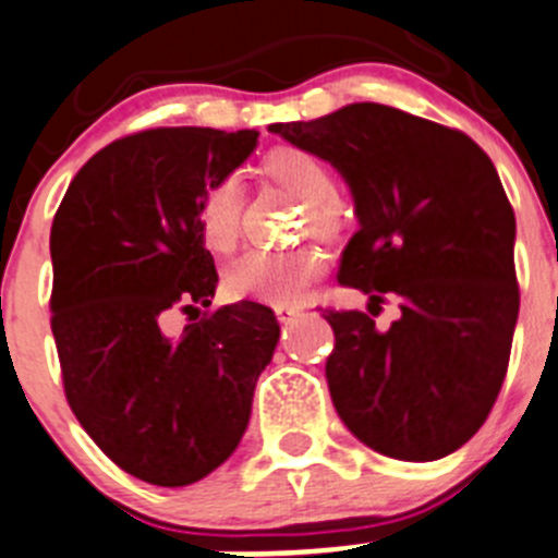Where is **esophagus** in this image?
Here are the masks:
<instances>
[{
  "mask_svg": "<svg viewBox=\"0 0 558 558\" xmlns=\"http://www.w3.org/2000/svg\"><path fill=\"white\" fill-rule=\"evenodd\" d=\"M274 313H276V318L282 320V324H288V320H293L295 315L301 313V310H299V306H290V304H276Z\"/></svg>",
  "mask_w": 558,
  "mask_h": 558,
  "instance_id": "obj_1",
  "label": "esophagus"
}]
</instances>
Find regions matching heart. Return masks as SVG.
I'll return each mask as SVG.
<instances>
[{
    "label": "heart",
    "mask_w": 558,
    "mask_h": 558,
    "mask_svg": "<svg viewBox=\"0 0 558 558\" xmlns=\"http://www.w3.org/2000/svg\"><path fill=\"white\" fill-rule=\"evenodd\" d=\"M263 171L276 185L293 193L306 204V218L315 232H329L337 223L335 179L329 166L313 151L274 149L265 155ZM198 238L209 252L229 254L238 243L240 232V185L234 177L216 179L204 187L196 209ZM326 263L318 252H248L234 259L223 270V290L238 301H259V304H299L324 274Z\"/></svg>",
    "instance_id": "1"
}]
</instances>
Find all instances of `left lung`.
Segmentation results:
<instances>
[{"label": "left lung", "instance_id": "8db88e82", "mask_svg": "<svg viewBox=\"0 0 558 558\" xmlns=\"http://www.w3.org/2000/svg\"><path fill=\"white\" fill-rule=\"evenodd\" d=\"M268 130L349 182L360 229L340 284L371 306L396 295L401 310L390 329L360 310H326L337 415L385 457H448L487 421L520 310L514 209L493 160L464 132L373 101Z\"/></svg>", "mask_w": 558, "mask_h": 558}]
</instances>
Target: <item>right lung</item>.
I'll return each mask as SVG.
<instances>
[{
    "label": "right lung",
    "mask_w": 558,
    "mask_h": 558,
    "mask_svg": "<svg viewBox=\"0 0 558 558\" xmlns=\"http://www.w3.org/2000/svg\"><path fill=\"white\" fill-rule=\"evenodd\" d=\"M259 132L160 126L112 141L54 213L52 335L65 398L96 446L141 482L185 487L227 462L279 340L274 310L213 304L218 274L196 209Z\"/></svg>",
    "instance_id": "obj_1"
}]
</instances>
